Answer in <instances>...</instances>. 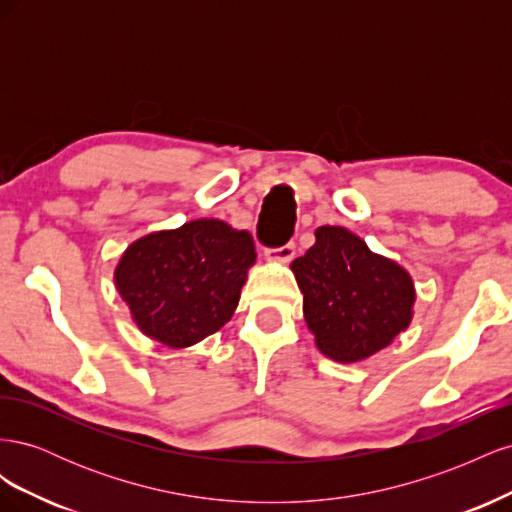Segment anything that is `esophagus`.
<instances>
[{
	"label": "esophagus",
	"mask_w": 512,
	"mask_h": 512,
	"mask_svg": "<svg viewBox=\"0 0 512 512\" xmlns=\"http://www.w3.org/2000/svg\"><path fill=\"white\" fill-rule=\"evenodd\" d=\"M269 260H275V262H288L292 256H294V243H284L280 247H271V250L265 252Z\"/></svg>",
	"instance_id": "esophagus-1"
}]
</instances>
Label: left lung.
Returning a JSON list of instances; mask_svg holds the SVG:
<instances>
[{
  "mask_svg": "<svg viewBox=\"0 0 512 512\" xmlns=\"http://www.w3.org/2000/svg\"><path fill=\"white\" fill-rule=\"evenodd\" d=\"M292 271L307 327L333 361L367 359L412 320V277L346 228L320 226L316 243L292 262Z\"/></svg>",
  "mask_w": 512,
  "mask_h": 512,
  "instance_id": "1",
  "label": "left lung"
}]
</instances>
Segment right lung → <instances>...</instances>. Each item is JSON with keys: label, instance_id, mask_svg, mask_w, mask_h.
Instances as JSON below:
<instances>
[{"label": "right lung", "instance_id": "1", "mask_svg": "<svg viewBox=\"0 0 512 512\" xmlns=\"http://www.w3.org/2000/svg\"><path fill=\"white\" fill-rule=\"evenodd\" d=\"M254 260L250 232L194 220L134 241L115 269V286L138 329L185 348L230 320Z\"/></svg>", "mask_w": 512, "mask_h": 512}]
</instances>
